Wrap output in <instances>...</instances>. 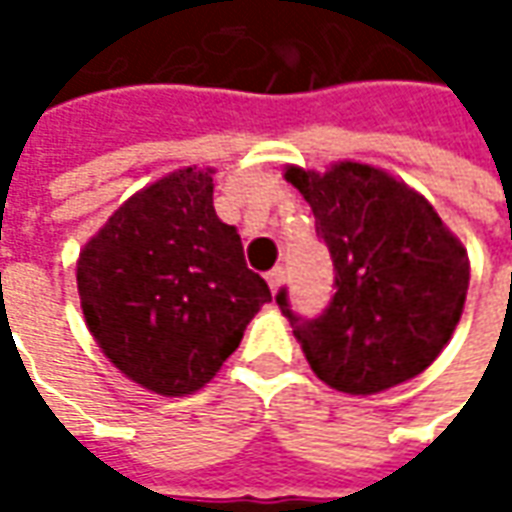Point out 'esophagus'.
Returning <instances> with one entry per match:
<instances>
[{
    "label": "esophagus",
    "instance_id": "obj_1",
    "mask_svg": "<svg viewBox=\"0 0 512 512\" xmlns=\"http://www.w3.org/2000/svg\"><path fill=\"white\" fill-rule=\"evenodd\" d=\"M267 285H270L273 293H279V287L285 285V270H282V267H273V270L267 273Z\"/></svg>",
    "mask_w": 512,
    "mask_h": 512
}]
</instances>
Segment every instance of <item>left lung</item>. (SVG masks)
Wrapping results in <instances>:
<instances>
[{
  "instance_id": "8db88e82",
  "label": "left lung",
  "mask_w": 512,
  "mask_h": 512,
  "mask_svg": "<svg viewBox=\"0 0 512 512\" xmlns=\"http://www.w3.org/2000/svg\"><path fill=\"white\" fill-rule=\"evenodd\" d=\"M330 250L336 293L316 319L282 307L313 373L350 396H370L427 370L464 310L470 262L439 213L390 173L339 162L327 173L287 168Z\"/></svg>"
}]
</instances>
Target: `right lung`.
Returning <instances> with one entry per match:
<instances>
[{
    "label": "right lung",
    "mask_w": 512,
    "mask_h": 512,
    "mask_svg": "<svg viewBox=\"0 0 512 512\" xmlns=\"http://www.w3.org/2000/svg\"><path fill=\"white\" fill-rule=\"evenodd\" d=\"M210 173L176 170L133 193L76 262L96 344L159 396L205 387L270 302L236 227L213 210Z\"/></svg>",
    "instance_id": "1"
}]
</instances>
